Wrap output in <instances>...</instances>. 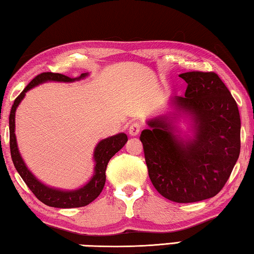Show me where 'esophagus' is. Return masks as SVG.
Listing matches in <instances>:
<instances>
[{"mask_svg": "<svg viewBox=\"0 0 254 254\" xmlns=\"http://www.w3.org/2000/svg\"><path fill=\"white\" fill-rule=\"evenodd\" d=\"M141 131V124L139 122H134L132 123L130 127H128V134L131 136H135L140 133Z\"/></svg>", "mask_w": 254, "mask_h": 254, "instance_id": "esophagus-1", "label": "esophagus"}]
</instances>
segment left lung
<instances>
[{"mask_svg":"<svg viewBox=\"0 0 254 254\" xmlns=\"http://www.w3.org/2000/svg\"><path fill=\"white\" fill-rule=\"evenodd\" d=\"M179 77L186 81L185 96L173 103L190 117L194 137L178 140L173 121L167 117L148 121L150 128L140 135L145 163L154 188L176 203H194L212 198L230 178L241 149V120L233 96L217 74L189 71Z\"/></svg>","mask_w":254,"mask_h":254,"instance_id":"obj_1","label":"left lung"}]
</instances>
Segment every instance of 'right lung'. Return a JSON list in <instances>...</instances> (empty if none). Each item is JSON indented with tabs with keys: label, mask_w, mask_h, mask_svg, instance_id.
Returning a JSON list of instances; mask_svg holds the SVG:
<instances>
[{
	"label": "right lung",
	"mask_w": 254,
	"mask_h": 254,
	"mask_svg": "<svg viewBox=\"0 0 254 254\" xmlns=\"http://www.w3.org/2000/svg\"><path fill=\"white\" fill-rule=\"evenodd\" d=\"M88 74H81L79 77L71 78V77L65 76L58 72H42L30 81L27 85L22 93L15 98V101L12 105L10 112V118H8V126H10V151L13 165L18 171L23 182L27 184L30 190H31L34 196L42 203L51 206V207L57 208H74L86 206L92 203L94 199H96L98 195L101 194L105 185L106 176V167L109 163L110 159L114 156L115 153L120 151L123 148V145L127 143V136L126 133H119L117 135L110 136L98 142L94 151V161H95V167H94V175L91 180L85 185L84 187L76 190H62V189H56L46 186V185L39 182L31 171L25 166L22 157L19 152L18 144H16L15 139V111L16 107L19 106L21 101L25 96V93L30 89L33 88L34 86L45 83V81H64V83H70V81L79 80L85 78Z\"/></svg>",
	"instance_id": "add662e5"
}]
</instances>
